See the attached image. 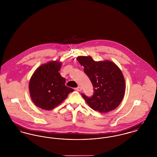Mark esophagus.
<instances>
[{
	"label": "esophagus",
	"instance_id": "1",
	"mask_svg": "<svg viewBox=\"0 0 157 157\" xmlns=\"http://www.w3.org/2000/svg\"><path fill=\"white\" fill-rule=\"evenodd\" d=\"M75 90H77V91H78V92H80V91H82V88L81 87L78 86V87H77V88H75Z\"/></svg>",
	"mask_w": 157,
	"mask_h": 157
}]
</instances>
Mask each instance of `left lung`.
Listing matches in <instances>:
<instances>
[{"label":"left lung","instance_id":"8db88e82","mask_svg":"<svg viewBox=\"0 0 157 157\" xmlns=\"http://www.w3.org/2000/svg\"><path fill=\"white\" fill-rule=\"evenodd\" d=\"M77 61L90 80L94 93L88 97L82 94L86 103L96 111L106 113L121 104L125 94L124 78L118 67L112 61H95L91 56H80Z\"/></svg>","mask_w":157,"mask_h":157}]
</instances>
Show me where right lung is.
Listing matches in <instances>:
<instances>
[{
	"label": "right lung",
	"mask_w": 157,
	"mask_h": 157,
	"mask_svg": "<svg viewBox=\"0 0 157 157\" xmlns=\"http://www.w3.org/2000/svg\"><path fill=\"white\" fill-rule=\"evenodd\" d=\"M61 63L51 61L38 67L29 82L32 101L43 109L51 110L60 104L73 92L65 86V79L58 72Z\"/></svg>",
	"instance_id": "obj_1"
}]
</instances>
